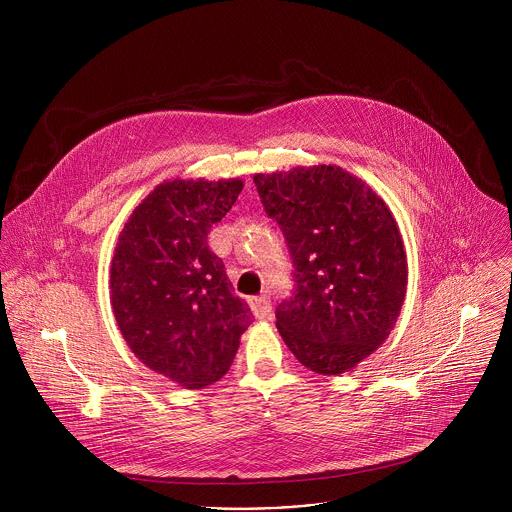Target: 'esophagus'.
Returning a JSON list of instances; mask_svg holds the SVG:
<instances>
[{
    "label": "esophagus",
    "instance_id": "esophagus-1",
    "mask_svg": "<svg viewBox=\"0 0 512 512\" xmlns=\"http://www.w3.org/2000/svg\"><path fill=\"white\" fill-rule=\"evenodd\" d=\"M249 308L253 312L255 318L263 320L271 314V302L267 296H255V298H249Z\"/></svg>",
    "mask_w": 512,
    "mask_h": 512
}]
</instances>
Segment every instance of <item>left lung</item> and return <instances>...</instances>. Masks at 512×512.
Here are the masks:
<instances>
[{"label":"left lung","instance_id":"obj_1","mask_svg":"<svg viewBox=\"0 0 512 512\" xmlns=\"http://www.w3.org/2000/svg\"><path fill=\"white\" fill-rule=\"evenodd\" d=\"M283 231L296 289L277 330L306 369L342 375L391 334L407 294V255L385 200L340 166L255 174Z\"/></svg>","mask_w":512,"mask_h":512}]
</instances>
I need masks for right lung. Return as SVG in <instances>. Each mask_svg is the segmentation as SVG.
Segmentation results:
<instances>
[{"label": "right lung", "mask_w": 512, "mask_h": 512, "mask_svg": "<svg viewBox=\"0 0 512 512\" xmlns=\"http://www.w3.org/2000/svg\"><path fill=\"white\" fill-rule=\"evenodd\" d=\"M243 180H168L141 200L111 261V306L131 352L184 389L223 379L253 320L208 233Z\"/></svg>", "instance_id": "obj_1"}]
</instances>
